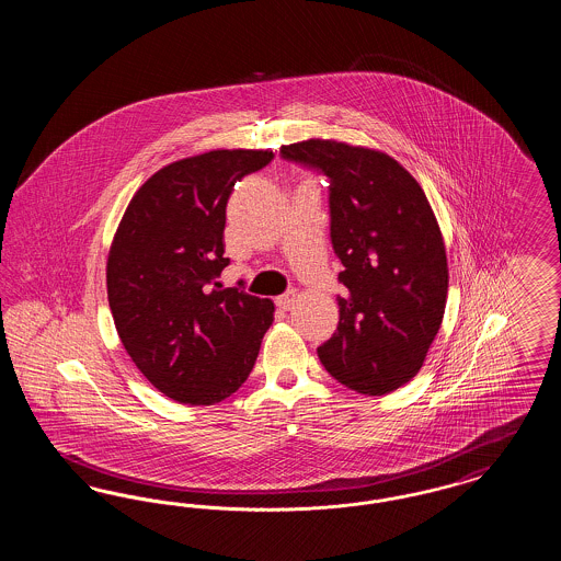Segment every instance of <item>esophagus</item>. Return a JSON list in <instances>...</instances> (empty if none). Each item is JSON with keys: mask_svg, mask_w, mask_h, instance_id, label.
I'll return each mask as SVG.
<instances>
[{"mask_svg": "<svg viewBox=\"0 0 561 561\" xmlns=\"http://www.w3.org/2000/svg\"><path fill=\"white\" fill-rule=\"evenodd\" d=\"M294 300H296V293H294V290H288V293L282 294V296H277V298H275V305H277L279 309L288 311V309H293Z\"/></svg>", "mask_w": 561, "mask_h": 561, "instance_id": "1", "label": "esophagus"}]
</instances>
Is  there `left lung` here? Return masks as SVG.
Segmentation results:
<instances>
[{
    "label": "left lung",
    "instance_id": "obj_1",
    "mask_svg": "<svg viewBox=\"0 0 561 561\" xmlns=\"http://www.w3.org/2000/svg\"><path fill=\"white\" fill-rule=\"evenodd\" d=\"M282 160L328 176L330 240L343 271L339 328L323 368L362 396H385L421 370L446 309V248L421 185L380 151L311 138Z\"/></svg>",
    "mask_w": 561,
    "mask_h": 561
}]
</instances>
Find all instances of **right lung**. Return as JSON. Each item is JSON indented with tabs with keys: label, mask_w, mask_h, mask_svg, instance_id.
Here are the masks:
<instances>
[{
	"label": "right lung",
	"mask_w": 561,
	"mask_h": 561,
	"mask_svg": "<svg viewBox=\"0 0 561 561\" xmlns=\"http://www.w3.org/2000/svg\"><path fill=\"white\" fill-rule=\"evenodd\" d=\"M268 151H210L156 172L124 214L107 261L117 334L147 380L172 400L213 405L252 373L273 302L222 288L227 202Z\"/></svg>",
	"instance_id": "obj_1"
}]
</instances>
